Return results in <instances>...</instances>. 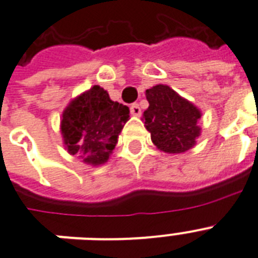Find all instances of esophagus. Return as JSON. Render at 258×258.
Segmentation results:
<instances>
[{
	"label": "esophagus",
	"mask_w": 258,
	"mask_h": 258,
	"mask_svg": "<svg viewBox=\"0 0 258 258\" xmlns=\"http://www.w3.org/2000/svg\"><path fill=\"white\" fill-rule=\"evenodd\" d=\"M131 113L136 117L141 116V108H140V105L139 104H132L131 105Z\"/></svg>",
	"instance_id": "34e87169"
}]
</instances>
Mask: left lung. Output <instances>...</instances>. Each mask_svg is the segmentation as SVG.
<instances>
[{"label": "left lung", "mask_w": 258, "mask_h": 258, "mask_svg": "<svg viewBox=\"0 0 258 258\" xmlns=\"http://www.w3.org/2000/svg\"><path fill=\"white\" fill-rule=\"evenodd\" d=\"M149 108L142 119L152 141L165 153H184L196 145L201 135V112L190 101L168 85H156L146 90Z\"/></svg>", "instance_id": "8db88e82"}]
</instances>
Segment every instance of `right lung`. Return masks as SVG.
Returning a JSON list of instances; mask_svg holds the SVG:
<instances>
[{
    "label": "right lung",
    "instance_id": "right-lung-1",
    "mask_svg": "<svg viewBox=\"0 0 258 258\" xmlns=\"http://www.w3.org/2000/svg\"><path fill=\"white\" fill-rule=\"evenodd\" d=\"M127 119L129 108L112 101L106 90L94 85L72 100L63 110V144L69 153L85 164H105Z\"/></svg>",
    "mask_w": 258,
    "mask_h": 258
}]
</instances>
